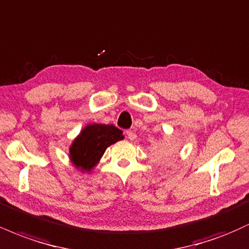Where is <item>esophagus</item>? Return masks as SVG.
<instances>
[{"label":"esophagus","mask_w":249,"mask_h":249,"mask_svg":"<svg viewBox=\"0 0 249 249\" xmlns=\"http://www.w3.org/2000/svg\"><path fill=\"white\" fill-rule=\"evenodd\" d=\"M126 136H127V138L130 139V141H134V139L137 138V134H136V132H134V131H126Z\"/></svg>","instance_id":"obj_1"}]
</instances>
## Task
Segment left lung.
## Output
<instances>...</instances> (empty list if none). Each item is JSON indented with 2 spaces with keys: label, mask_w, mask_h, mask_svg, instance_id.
Wrapping results in <instances>:
<instances>
[{
  "label": "left lung",
  "mask_w": 249,
  "mask_h": 249,
  "mask_svg": "<svg viewBox=\"0 0 249 249\" xmlns=\"http://www.w3.org/2000/svg\"><path fill=\"white\" fill-rule=\"evenodd\" d=\"M173 150H174V147H173V145H167V146H164V147H159L158 150L156 151V156H158V157H161V158H165V157H168L170 156V154H172V152H173Z\"/></svg>",
  "instance_id": "left-lung-1"
}]
</instances>
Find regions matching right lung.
Listing matches in <instances>:
<instances>
[{
    "instance_id": "obj_1",
    "label": "right lung",
    "mask_w": 249,
    "mask_h": 249,
    "mask_svg": "<svg viewBox=\"0 0 249 249\" xmlns=\"http://www.w3.org/2000/svg\"><path fill=\"white\" fill-rule=\"evenodd\" d=\"M124 138L115 125L89 124L73 139L69 148L70 160L82 172H91L110 145Z\"/></svg>"
}]
</instances>
